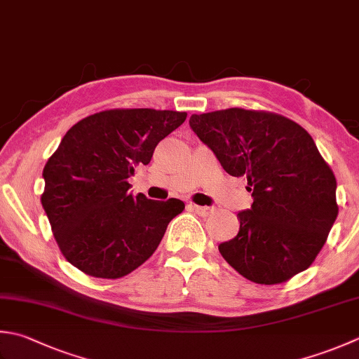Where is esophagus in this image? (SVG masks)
<instances>
[{
  "mask_svg": "<svg viewBox=\"0 0 359 359\" xmlns=\"http://www.w3.org/2000/svg\"><path fill=\"white\" fill-rule=\"evenodd\" d=\"M193 210L196 213H198L199 216H208V215H212L213 213V208L212 207H201V205H196V203H193Z\"/></svg>",
  "mask_w": 359,
  "mask_h": 359,
  "instance_id": "1",
  "label": "esophagus"
}]
</instances>
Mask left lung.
Returning a JSON list of instances; mask_svg holds the SVG:
<instances>
[{"label": "left lung", "mask_w": 359, "mask_h": 359, "mask_svg": "<svg viewBox=\"0 0 359 359\" xmlns=\"http://www.w3.org/2000/svg\"><path fill=\"white\" fill-rule=\"evenodd\" d=\"M189 126L233 177H248L254 203L240 231L219 244L250 282L277 285L310 268L338 216L336 177L302 126L263 110L191 115Z\"/></svg>", "instance_id": "8db88e82"}]
</instances>
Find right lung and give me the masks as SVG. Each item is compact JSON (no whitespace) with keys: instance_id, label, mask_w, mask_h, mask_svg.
Listing matches in <instances>:
<instances>
[{"instance_id":"right-lung-1","label":"right lung","mask_w":359,"mask_h":359,"mask_svg":"<svg viewBox=\"0 0 359 359\" xmlns=\"http://www.w3.org/2000/svg\"><path fill=\"white\" fill-rule=\"evenodd\" d=\"M185 119V111L111 109L65 133L43 168L41 205L62 255L74 268L115 280L156 252L185 203L132 196L128 179Z\"/></svg>"}]
</instances>
